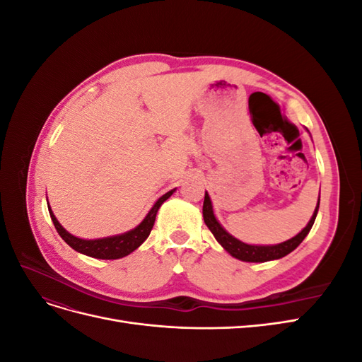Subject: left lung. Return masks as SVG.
<instances>
[{
	"mask_svg": "<svg viewBox=\"0 0 362 362\" xmlns=\"http://www.w3.org/2000/svg\"><path fill=\"white\" fill-rule=\"evenodd\" d=\"M319 205H320V198H319V201H317L315 210L310 218L308 225H306L298 235H294L290 240H287V242H282L278 245H249V243H245V242H242V240H238L234 235L229 234L226 229L221 223H218L217 217L214 214V210H213L211 199L206 192H205V198H204L202 214H204L205 225L213 233L218 245H221L229 255L240 259V261H246V262H266V261L279 259L282 257L288 255L290 252H293L303 242V238L308 235V233L311 231V228L314 225L317 213H319Z\"/></svg>",
	"mask_w": 362,
	"mask_h": 362,
	"instance_id": "1",
	"label": "left lung"
}]
</instances>
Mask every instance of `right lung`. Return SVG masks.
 <instances>
[{"instance_id": "add662e5", "label": "right lung", "mask_w": 362, "mask_h": 362, "mask_svg": "<svg viewBox=\"0 0 362 362\" xmlns=\"http://www.w3.org/2000/svg\"><path fill=\"white\" fill-rule=\"evenodd\" d=\"M175 190L177 189L164 193L161 198H158L157 202L152 205L149 213L145 216L144 221H141L134 229H131V231H127L122 234H117V235L104 237V238L87 240V238H80V237L72 235L60 225L57 217L54 216L49 204H48V210H49L51 221H52L54 226H56L57 233L74 250L80 252V254H83V255L98 258V259H117V258H124V257L129 255L131 252H134L149 237L160 206L163 205L164 201H168L170 198Z\"/></svg>"}]
</instances>
